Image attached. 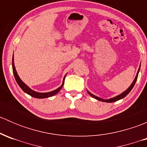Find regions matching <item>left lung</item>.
Instances as JSON below:
<instances>
[{"mask_svg":"<svg viewBox=\"0 0 147 147\" xmlns=\"http://www.w3.org/2000/svg\"><path fill=\"white\" fill-rule=\"evenodd\" d=\"M140 66H141V65H140ZM140 66H139V69H138V72H137V75H136L135 78H134V81H133V82L131 83V85H130L129 87V88L127 89V90H126L124 92H122V93H121V94H119V95L116 96V97H113V98L108 99V100H104V99H102V98H100V97H97V96L94 95V94H92V93H90V92H89V91H87V92L89 93V94H90V95L91 96V97H94V99H96V100H100V101H102V102H114L117 101V100H121V99L124 98V97H126V96H127V94H128L130 92H131V90H132L133 87H134V84H135L136 82H137V78H138V74H139V69H140Z\"/></svg>","mask_w":147,"mask_h":147,"instance_id":"left-lung-1","label":"left lung"}]
</instances>
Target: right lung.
<instances>
[{"label":"right lung","instance_id":"obj_1","mask_svg":"<svg viewBox=\"0 0 147 147\" xmlns=\"http://www.w3.org/2000/svg\"><path fill=\"white\" fill-rule=\"evenodd\" d=\"M12 67H13V74H14V77H15V79H16V82H17L18 85L20 86V88L23 90L26 93H27L28 94L30 95L31 97H35V98H38V99H43V98H47V97H52V96L55 95V94H57L59 91L62 89L63 86L64 85V81H65V78L66 75H65L64 77V79H63V82L62 85L60 86V87L57 89V90H55L52 92H45V93H42V92H37L33 91L32 90H31L30 87H28L23 81L21 80L20 78H19L17 72H16V67H15V65H14V58H13V60H12Z\"/></svg>","mask_w":147,"mask_h":147}]
</instances>
